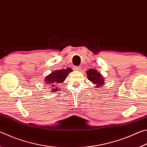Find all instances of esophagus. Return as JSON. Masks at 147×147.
<instances>
[{
  "label": "esophagus",
  "instance_id": "1",
  "mask_svg": "<svg viewBox=\"0 0 147 147\" xmlns=\"http://www.w3.org/2000/svg\"><path fill=\"white\" fill-rule=\"evenodd\" d=\"M74 70H76V71H80V70H81V67H80V66L74 67Z\"/></svg>",
  "mask_w": 147,
  "mask_h": 147
}]
</instances>
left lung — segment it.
Listing matches in <instances>:
<instances>
[{
	"label": "left lung",
	"mask_w": 147,
	"mask_h": 147,
	"mask_svg": "<svg viewBox=\"0 0 147 147\" xmlns=\"http://www.w3.org/2000/svg\"><path fill=\"white\" fill-rule=\"evenodd\" d=\"M87 75L88 76L89 80L91 81L93 84H96L98 86V88H100L99 86L104 85V78L102 77L100 73H98L96 69H89L86 72Z\"/></svg>",
	"instance_id": "obj_1"
}]
</instances>
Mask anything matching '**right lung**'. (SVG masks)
Wrapping results in <instances>:
<instances>
[{"label":"right lung","instance_id":"add662e5","mask_svg":"<svg viewBox=\"0 0 147 147\" xmlns=\"http://www.w3.org/2000/svg\"><path fill=\"white\" fill-rule=\"evenodd\" d=\"M71 71L72 69L70 68H67L66 69H61V70L54 71L53 73L50 74L49 75L46 77V84H48L49 86L54 87L56 84H58L63 82L64 80H65L68 74ZM52 91L55 92L56 91H58V89H53Z\"/></svg>","mask_w":147,"mask_h":147}]
</instances>
